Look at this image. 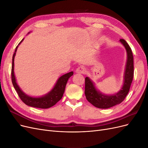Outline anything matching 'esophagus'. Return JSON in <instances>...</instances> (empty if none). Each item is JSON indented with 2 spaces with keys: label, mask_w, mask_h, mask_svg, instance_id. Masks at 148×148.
Masks as SVG:
<instances>
[{
  "label": "esophagus",
  "mask_w": 148,
  "mask_h": 148,
  "mask_svg": "<svg viewBox=\"0 0 148 148\" xmlns=\"http://www.w3.org/2000/svg\"><path fill=\"white\" fill-rule=\"evenodd\" d=\"M86 68H85V66L83 65L79 66L77 69V70H76V73H77L84 74L86 73Z\"/></svg>",
  "instance_id": "obj_1"
}]
</instances>
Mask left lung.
I'll list each match as a JSON object with an SVG mask.
<instances>
[{
  "mask_svg": "<svg viewBox=\"0 0 148 148\" xmlns=\"http://www.w3.org/2000/svg\"><path fill=\"white\" fill-rule=\"evenodd\" d=\"M120 42L125 47L127 51V60L124 73L123 84L120 90L113 95H106L101 93L96 88L92 80L85 78L84 94L86 99L94 106L99 109H108L115 105L120 104L126 97L133 81L134 74L133 56L132 49L128 43L123 39H120Z\"/></svg>",
  "mask_w": 148,
  "mask_h": 148,
  "instance_id": "left-lung-1",
  "label": "left lung"
}]
</instances>
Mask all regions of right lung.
Listing matches in <instances>:
<instances>
[{"label":"right lung","mask_w":148,"mask_h":148,"mask_svg":"<svg viewBox=\"0 0 148 148\" xmlns=\"http://www.w3.org/2000/svg\"><path fill=\"white\" fill-rule=\"evenodd\" d=\"M23 39L21 42L18 44L15 49L14 53L12 57V82L13 86L15 89L21 100L23 101L25 104L28 106L36 107V108L41 109H47L49 107H51L54 106L56 103L59 101L61 99L65 91V89L67 82L70 77L73 75V71L67 73L58 79L57 83L55 86L51 89V91H49L46 95L41 97H31L22 91L21 89L17 84L16 82V78L14 74V59L16 54V52L17 48L21 44V42L23 41Z\"/></svg>","instance_id":"obj_1"}]
</instances>
